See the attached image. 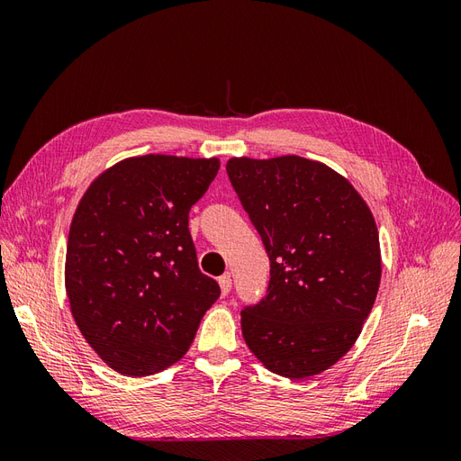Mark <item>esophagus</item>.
<instances>
[{
  "instance_id": "34e87169",
  "label": "esophagus",
  "mask_w": 461,
  "mask_h": 461,
  "mask_svg": "<svg viewBox=\"0 0 461 461\" xmlns=\"http://www.w3.org/2000/svg\"><path fill=\"white\" fill-rule=\"evenodd\" d=\"M219 288H221V294H222V296L229 294L230 288H232V278H230V275L219 276Z\"/></svg>"
}]
</instances>
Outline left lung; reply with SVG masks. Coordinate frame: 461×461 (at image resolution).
Instances as JSON below:
<instances>
[{
    "instance_id": "8db88e82",
    "label": "left lung",
    "mask_w": 461,
    "mask_h": 461,
    "mask_svg": "<svg viewBox=\"0 0 461 461\" xmlns=\"http://www.w3.org/2000/svg\"><path fill=\"white\" fill-rule=\"evenodd\" d=\"M227 173L271 261L242 337L286 379L323 373L350 352L381 285L379 230L366 200L329 165L300 156L230 158Z\"/></svg>"
}]
</instances>
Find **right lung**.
Masks as SVG:
<instances>
[{
	"mask_svg": "<svg viewBox=\"0 0 461 461\" xmlns=\"http://www.w3.org/2000/svg\"><path fill=\"white\" fill-rule=\"evenodd\" d=\"M219 158L148 153L97 175L77 205L65 290L82 337L111 369L159 373L183 357L219 285L198 269L188 212Z\"/></svg>",
	"mask_w": 461,
	"mask_h": 461,
	"instance_id": "add662e5",
	"label": "right lung"
}]
</instances>
